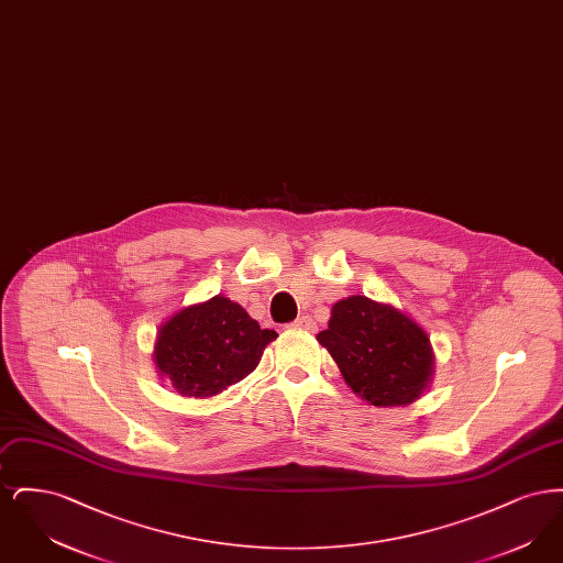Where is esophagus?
I'll return each mask as SVG.
<instances>
[{
	"label": "esophagus",
	"mask_w": 563,
	"mask_h": 563,
	"mask_svg": "<svg viewBox=\"0 0 563 563\" xmlns=\"http://www.w3.org/2000/svg\"><path fill=\"white\" fill-rule=\"evenodd\" d=\"M295 329H314V321H312V317H299L297 321H294Z\"/></svg>",
	"instance_id": "obj_1"
}]
</instances>
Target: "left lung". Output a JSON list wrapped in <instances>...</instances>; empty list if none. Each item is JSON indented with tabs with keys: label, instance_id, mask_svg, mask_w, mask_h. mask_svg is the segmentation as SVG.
<instances>
[{
	"label": "left lung",
	"instance_id": "left-lung-1",
	"mask_svg": "<svg viewBox=\"0 0 563 563\" xmlns=\"http://www.w3.org/2000/svg\"><path fill=\"white\" fill-rule=\"evenodd\" d=\"M317 340L331 352L350 388L375 407L407 405L429 386L427 333L399 310L365 295L338 301L329 329Z\"/></svg>",
	"mask_w": 563,
	"mask_h": 563
}]
</instances>
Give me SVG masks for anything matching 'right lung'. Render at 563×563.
<instances>
[{
  "mask_svg": "<svg viewBox=\"0 0 563 563\" xmlns=\"http://www.w3.org/2000/svg\"><path fill=\"white\" fill-rule=\"evenodd\" d=\"M276 340L246 310L214 295L164 322L156 342V365L188 397H213L251 374L264 349Z\"/></svg>",
  "mask_w": 563,
  "mask_h": 563,
  "instance_id": "add662e5",
  "label": "right lung"
}]
</instances>
